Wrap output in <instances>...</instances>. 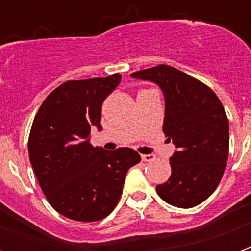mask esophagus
I'll return each instance as SVG.
<instances>
[{
    "label": "esophagus",
    "mask_w": 251,
    "mask_h": 251,
    "mask_svg": "<svg viewBox=\"0 0 251 251\" xmlns=\"http://www.w3.org/2000/svg\"><path fill=\"white\" fill-rule=\"evenodd\" d=\"M141 158L142 161L149 163V161H153V160H154V154H141Z\"/></svg>",
    "instance_id": "esophagus-1"
}]
</instances>
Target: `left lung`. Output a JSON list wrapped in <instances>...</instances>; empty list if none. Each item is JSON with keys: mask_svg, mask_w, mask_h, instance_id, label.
<instances>
[{"mask_svg": "<svg viewBox=\"0 0 251 251\" xmlns=\"http://www.w3.org/2000/svg\"><path fill=\"white\" fill-rule=\"evenodd\" d=\"M157 84L165 100L163 130L176 151L172 174L156 187L168 204L191 208L204 201L221 181L228 157V120L215 93L175 67L160 64L130 74Z\"/></svg>", "mask_w": 251, "mask_h": 251, "instance_id": "obj_1", "label": "left lung"}]
</instances>
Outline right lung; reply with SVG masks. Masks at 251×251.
<instances>
[{"label": "right lung", "instance_id": "add662e5", "mask_svg": "<svg viewBox=\"0 0 251 251\" xmlns=\"http://www.w3.org/2000/svg\"><path fill=\"white\" fill-rule=\"evenodd\" d=\"M121 82L107 77L68 80L55 88L36 114L28 151L47 200L66 218L95 222L109 215L130 167L141 161L130 148L106 151L90 144L100 126L102 103Z\"/></svg>", "mask_w": 251, "mask_h": 251}]
</instances>
